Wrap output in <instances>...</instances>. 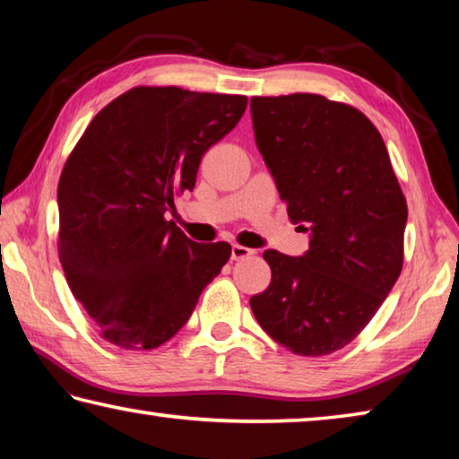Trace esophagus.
Listing matches in <instances>:
<instances>
[{
    "label": "esophagus",
    "mask_w": 459,
    "mask_h": 459,
    "mask_svg": "<svg viewBox=\"0 0 459 459\" xmlns=\"http://www.w3.org/2000/svg\"><path fill=\"white\" fill-rule=\"evenodd\" d=\"M255 251L253 248H248V247H243V245H232V259L235 261H240V259H247V257H251Z\"/></svg>",
    "instance_id": "1"
}]
</instances>
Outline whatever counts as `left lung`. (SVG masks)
<instances>
[{"instance_id":"left-lung-1","label":"left lung","mask_w":459,"mask_h":459,"mask_svg":"<svg viewBox=\"0 0 459 459\" xmlns=\"http://www.w3.org/2000/svg\"><path fill=\"white\" fill-rule=\"evenodd\" d=\"M255 142L287 214L309 232L301 257L263 253L271 283L251 298L261 328L299 356L359 336L403 269L407 200L378 129L312 92L253 97Z\"/></svg>"}]
</instances>
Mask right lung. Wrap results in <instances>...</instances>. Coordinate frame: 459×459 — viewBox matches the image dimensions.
Instances as JSON below:
<instances>
[{"label":"right lung","mask_w":459,"mask_h":459,"mask_svg":"<svg viewBox=\"0 0 459 459\" xmlns=\"http://www.w3.org/2000/svg\"><path fill=\"white\" fill-rule=\"evenodd\" d=\"M245 108V95L135 87L100 108L68 155L58 257L111 344L153 351L174 338L230 259L229 243H194L166 212Z\"/></svg>","instance_id":"obj_1"}]
</instances>
